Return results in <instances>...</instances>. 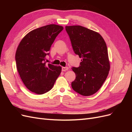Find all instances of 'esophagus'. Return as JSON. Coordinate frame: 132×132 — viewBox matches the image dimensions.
<instances>
[{
	"label": "esophagus",
	"mask_w": 132,
	"mask_h": 132,
	"mask_svg": "<svg viewBox=\"0 0 132 132\" xmlns=\"http://www.w3.org/2000/svg\"><path fill=\"white\" fill-rule=\"evenodd\" d=\"M69 69V68L68 67H62V70L63 71H67V70H68Z\"/></svg>",
	"instance_id": "34e87169"
}]
</instances>
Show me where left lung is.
Masks as SVG:
<instances>
[{
	"instance_id": "8db88e82",
	"label": "left lung",
	"mask_w": 132,
	"mask_h": 132,
	"mask_svg": "<svg viewBox=\"0 0 132 132\" xmlns=\"http://www.w3.org/2000/svg\"><path fill=\"white\" fill-rule=\"evenodd\" d=\"M73 51L81 58L78 68L73 67V89L83 96H90L101 88L109 74L110 64L106 42L98 32L79 25L65 26Z\"/></svg>"
}]
</instances>
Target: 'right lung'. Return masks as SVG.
<instances>
[{
    "mask_svg": "<svg viewBox=\"0 0 132 132\" xmlns=\"http://www.w3.org/2000/svg\"><path fill=\"white\" fill-rule=\"evenodd\" d=\"M63 27L48 25L28 33L20 42L15 61L23 83L30 91L38 95L51 90L62 71V67L48 64L46 56Z\"/></svg>",
    "mask_w": 132,
    "mask_h": 132,
    "instance_id": "1",
    "label": "right lung"
}]
</instances>
